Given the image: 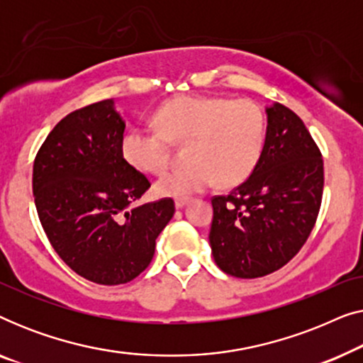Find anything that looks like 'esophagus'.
Segmentation results:
<instances>
[{
  "label": "esophagus",
  "instance_id": "34e87169",
  "mask_svg": "<svg viewBox=\"0 0 363 363\" xmlns=\"http://www.w3.org/2000/svg\"><path fill=\"white\" fill-rule=\"evenodd\" d=\"M188 203H190V200H188V198H186V200H177L175 201V208H177V210H182V208H185Z\"/></svg>",
  "mask_w": 363,
  "mask_h": 363
}]
</instances>
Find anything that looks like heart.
Listing matches in <instances>:
<instances>
[{"label":"heart","instance_id":"obj_1","mask_svg":"<svg viewBox=\"0 0 363 363\" xmlns=\"http://www.w3.org/2000/svg\"><path fill=\"white\" fill-rule=\"evenodd\" d=\"M153 123L158 132L127 130L121 150L128 165L158 175L168 165V142L186 143V165L155 182L162 198L186 200L216 180L221 186H235L251 175L264 147V113L250 99L180 96L158 108Z\"/></svg>","mask_w":363,"mask_h":363}]
</instances>
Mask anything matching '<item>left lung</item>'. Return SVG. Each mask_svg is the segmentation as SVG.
Wrapping results in <instances>:
<instances>
[{"instance_id": "8db88e82", "label": "left lung", "mask_w": 363, "mask_h": 363, "mask_svg": "<svg viewBox=\"0 0 363 363\" xmlns=\"http://www.w3.org/2000/svg\"><path fill=\"white\" fill-rule=\"evenodd\" d=\"M266 138L250 178L215 196L211 255L226 274L255 279L287 264L319 215L324 162L304 122L274 102L266 107Z\"/></svg>"}]
</instances>
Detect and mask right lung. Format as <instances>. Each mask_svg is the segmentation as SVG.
Listing matches in <instances>:
<instances>
[{
    "label": "right lung",
    "mask_w": 363,
    "mask_h": 363,
    "mask_svg": "<svg viewBox=\"0 0 363 363\" xmlns=\"http://www.w3.org/2000/svg\"><path fill=\"white\" fill-rule=\"evenodd\" d=\"M123 130L113 99L79 108L52 128L33 168L34 203L54 251L104 286L125 284L147 269L175 213L172 198L133 205L150 182L123 158Z\"/></svg>",
    "instance_id": "1"
}]
</instances>
